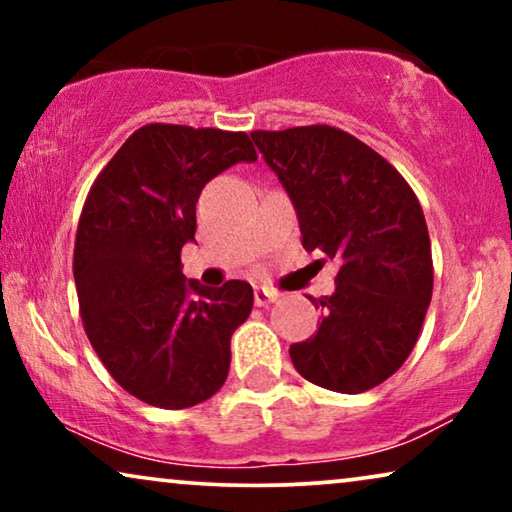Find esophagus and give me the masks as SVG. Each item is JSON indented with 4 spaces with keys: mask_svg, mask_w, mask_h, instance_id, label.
<instances>
[{
    "mask_svg": "<svg viewBox=\"0 0 512 512\" xmlns=\"http://www.w3.org/2000/svg\"><path fill=\"white\" fill-rule=\"evenodd\" d=\"M254 300L258 307H268L270 303H277L279 300V293L272 291V289H265V286H258L254 291Z\"/></svg>",
    "mask_w": 512,
    "mask_h": 512,
    "instance_id": "34e87169",
    "label": "esophagus"
}]
</instances>
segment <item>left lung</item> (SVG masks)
I'll return each instance as SVG.
<instances>
[{"instance_id":"obj_1","label":"left lung","mask_w":512,"mask_h":512,"mask_svg":"<svg viewBox=\"0 0 512 512\" xmlns=\"http://www.w3.org/2000/svg\"><path fill=\"white\" fill-rule=\"evenodd\" d=\"M296 207L303 247L340 258L314 338L291 345L317 387L361 394L396 373L417 345L433 293L422 205L389 160L333 125L251 132Z\"/></svg>"}]
</instances>
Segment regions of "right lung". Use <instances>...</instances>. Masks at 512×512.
<instances>
[{
	"instance_id": "right-lung-1",
	"label": "right lung",
	"mask_w": 512,
	"mask_h": 512,
	"mask_svg": "<svg viewBox=\"0 0 512 512\" xmlns=\"http://www.w3.org/2000/svg\"><path fill=\"white\" fill-rule=\"evenodd\" d=\"M247 132L149 123L97 174L74 244L83 328L109 375L139 401L184 410L212 398L230 368V338L254 289H209L181 272L195 202L230 165L254 163Z\"/></svg>"
}]
</instances>
